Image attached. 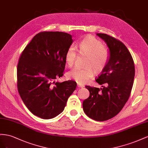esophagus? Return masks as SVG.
Returning <instances> with one entry per match:
<instances>
[{
  "instance_id": "1",
  "label": "esophagus",
  "mask_w": 148,
  "mask_h": 148,
  "mask_svg": "<svg viewBox=\"0 0 148 148\" xmlns=\"http://www.w3.org/2000/svg\"><path fill=\"white\" fill-rule=\"evenodd\" d=\"M77 87H80V88H82L84 87V85H81V84H77Z\"/></svg>"
}]
</instances>
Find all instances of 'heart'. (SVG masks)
<instances>
[{"mask_svg": "<svg viewBox=\"0 0 148 148\" xmlns=\"http://www.w3.org/2000/svg\"><path fill=\"white\" fill-rule=\"evenodd\" d=\"M78 51L80 54L86 56L84 68L75 67L67 74V77L79 84H86L95 73L102 72L108 64L110 57L108 49L95 37L88 35L79 42ZM77 53L73 46H70L65 54V62L71 67L76 60Z\"/></svg>", "mask_w": 148, "mask_h": 148, "instance_id": "obj_1", "label": "heart"}]
</instances>
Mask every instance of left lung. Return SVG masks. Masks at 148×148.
Here are the masks:
<instances>
[{"label": "left lung", "mask_w": 148, "mask_h": 148, "mask_svg": "<svg viewBox=\"0 0 148 148\" xmlns=\"http://www.w3.org/2000/svg\"><path fill=\"white\" fill-rule=\"evenodd\" d=\"M97 35L107 43L110 57L107 66L95 79L102 88L86 86L90 95L84 100L82 106L88 117L103 121L116 116L128 101L135 69L132 54L121 41L104 33H97Z\"/></svg>", "instance_id": "left-lung-1"}]
</instances>
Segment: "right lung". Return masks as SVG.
<instances>
[{"mask_svg":"<svg viewBox=\"0 0 148 148\" xmlns=\"http://www.w3.org/2000/svg\"><path fill=\"white\" fill-rule=\"evenodd\" d=\"M72 36L60 32H42L26 46L17 65L20 97L33 115L51 119L62 112L77 87L73 81L56 82L63 75L65 54Z\"/></svg>","mask_w":148,"mask_h":148,"instance_id":"obj_1","label":"right lung"}]
</instances>
